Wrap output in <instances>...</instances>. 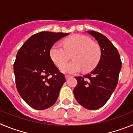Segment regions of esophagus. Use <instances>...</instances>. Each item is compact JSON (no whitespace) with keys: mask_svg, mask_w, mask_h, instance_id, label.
Listing matches in <instances>:
<instances>
[{"mask_svg":"<svg viewBox=\"0 0 133 133\" xmlns=\"http://www.w3.org/2000/svg\"><path fill=\"white\" fill-rule=\"evenodd\" d=\"M65 79H69V77H71V75H65Z\"/></svg>","mask_w":133,"mask_h":133,"instance_id":"34e87169","label":"esophagus"}]
</instances>
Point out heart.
Listing matches in <instances>:
<instances>
[{"label": "heart", "instance_id": "obj_1", "mask_svg": "<svg viewBox=\"0 0 133 133\" xmlns=\"http://www.w3.org/2000/svg\"><path fill=\"white\" fill-rule=\"evenodd\" d=\"M51 58L58 66H62L71 57L74 59L61 68L62 72L74 74L83 69L85 72L93 70L99 64L101 51L97 44L83 35H75L64 40V46L55 44L50 49Z\"/></svg>", "mask_w": 133, "mask_h": 133}]
</instances>
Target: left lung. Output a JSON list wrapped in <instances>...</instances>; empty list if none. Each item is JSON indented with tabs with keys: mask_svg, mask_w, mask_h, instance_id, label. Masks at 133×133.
<instances>
[{
	"mask_svg": "<svg viewBox=\"0 0 133 133\" xmlns=\"http://www.w3.org/2000/svg\"><path fill=\"white\" fill-rule=\"evenodd\" d=\"M87 32L99 43L101 59L91 72L83 77H75L77 84L74 89V94L83 107L95 110L107 102L115 89L122 62L117 48L107 37L95 31Z\"/></svg>",
	"mask_w": 133,
	"mask_h": 133,
	"instance_id": "8db88e82",
	"label": "left lung"
}]
</instances>
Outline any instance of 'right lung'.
<instances>
[{
	"mask_svg": "<svg viewBox=\"0 0 133 133\" xmlns=\"http://www.w3.org/2000/svg\"><path fill=\"white\" fill-rule=\"evenodd\" d=\"M68 34L39 32L19 49L14 64L16 88L32 108L46 109L57 101L65 78L54 64L50 49L55 42Z\"/></svg>",
	"mask_w": 133,
	"mask_h": 133,
	"instance_id": "right-lung-1",
	"label": "right lung"
}]
</instances>
